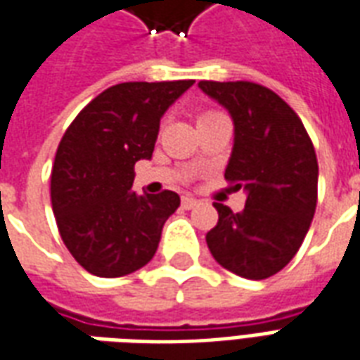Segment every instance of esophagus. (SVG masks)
<instances>
[{
    "label": "esophagus",
    "instance_id": "obj_1",
    "mask_svg": "<svg viewBox=\"0 0 360 360\" xmlns=\"http://www.w3.org/2000/svg\"><path fill=\"white\" fill-rule=\"evenodd\" d=\"M181 206H183L185 210H191V208L198 206V200L193 198V196H183V198H181Z\"/></svg>",
    "mask_w": 360,
    "mask_h": 360
}]
</instances>
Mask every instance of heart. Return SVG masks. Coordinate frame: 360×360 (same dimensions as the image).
<instances>
[{"label":"heart","mask_w":360,"mask_h":360,"mask_svg":"<svg viewBox=\"0 0 360 360\" xmlns=\"http://www.w3.org/2000/svg\"><path fill=\"white\" fill-rule=\"evenodd\" d=\"M216 113H218V111H202V113H200V115H198V121H200V119L210 117V115H216Z\"/></svg>","instance_id":"heart-1"}]
</instances>
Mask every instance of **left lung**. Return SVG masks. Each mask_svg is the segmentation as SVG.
I'll list each match as a JSON object with an SVG mask.
<instances>
[{"mask_svg":"<svg viewBox=\"0 0 360 360\" xmlns=\"http://www.w3.org/2000/svg\"><path fill=\"white\" fill-rule=\"evenodd\" d=\"M198 86L233 117L226 181L247 191L241 214L214 202L218 224L206 233L208 249L241 278H270L297 255L316 210L314 146L301 117L274 90L249 81H200Z\"/></svg>","mask_w":360,"mask_h":360,"instance_id":"8db88e82","label":"left lung"}]
</instances>
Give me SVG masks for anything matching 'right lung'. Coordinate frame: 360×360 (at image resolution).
<instances>
[{
	"mask_svg": "<svg viewBox=\"0 0 360 360\" xmlns=\"http://www.w3.org/2000/svg\"><path fill=\"white\" fill-rule=\"evenodd\" d=\"M193 82H121L67 127L51 167V208L65 247L90 274L127 276L156 255L181 200L173 191L136 195L134 164L152 158L160 119Z\"/></svg>",
	"mask_w": 360,
	"mask_h": 360,
	"instance_id": "obj_1",
	"label": "right lung"
}]
</instances>
